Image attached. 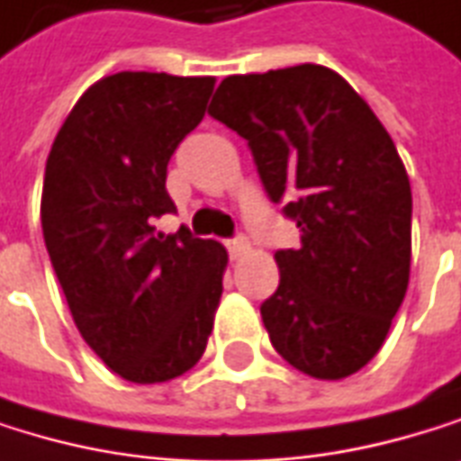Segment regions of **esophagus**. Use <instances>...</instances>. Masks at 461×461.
Segmentation results:
<instances>
[{
  "label": "esophagus",
  "mask_w": 461,
  "mask_h": 461,
  "mask_svg": "<svg viewBox=\"0 0 461 461\" xmlns=\"http://www.w3.org/2000/svg\"><path fill=\"white\" fill-rule=\"evenodd\" d=\"M226 249H229V257H232V259H240V257H246V254L251 251V246H249V240H246V238L229 240V243H226Z\"/></svg>",
  "instance_id": "1"
}]
</instances>
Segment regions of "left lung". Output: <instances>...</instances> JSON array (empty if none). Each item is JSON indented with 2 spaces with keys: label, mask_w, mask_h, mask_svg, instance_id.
Here are the masks:
<instances>
[{
  "label": "left lung",
  "mask_w": 461,
  "mask_h": 461,
  "mask_svg": "<svg viewBox=\"0 0 461 461\" xmlns=\"http://www.w3.org/2000/svg\"><path fill=\"white\" fill-rule=\"evenodd\" d=\"M210 117L238 131L301 249L262 303L270 344L314 380H344L380 352L410 281L412 194L393 139L336 70L226 76Z\"/></svg>",
  "instance_id": "obj_1"
}]
</instances>
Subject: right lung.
<instances>
[{
	"label": "right lung",
	"mask_w": 461,
	"mask_h": 461,
	"mask_svg": "<svg viewBox=\"0 0 461 461\" xmlns=\"http://www.w3.org/2000/svg\"><path fill=\"white\" fill-rule=\"evenodd\" d=\"M212 76L122 70L62 122L41 199L43 238L81 339L128 383H169L204 355L226 249L158 232L167 167L207 109Z\"/></svg>",
	"instance_id": "1"
}]
</instances>
